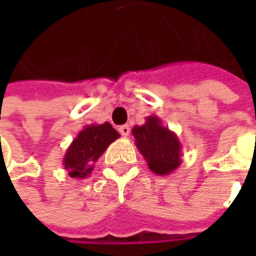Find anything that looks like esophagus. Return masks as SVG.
Listing matches in <instances>:
<instances>
[{"instance_id":"obj_1","label":"esophagus","mask_w":256,"mask_h":256,"mask_svg":"<svg viewBox=\"0 0 256 256\" xmlns=\"http://www.w3.org/2000/svg\"><path fill=\"white\" fill-rule=\"evenodd\" d=\"M118 131H120V134H121L122 136H128V135H130V131H131V128H130L128 125H121V126L118 128Z\"/></svg>"}]
</instances>
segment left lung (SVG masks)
I'll return each instance as SVG.
<instances>
[{
    "label": "left lung",
    "instance_id": "obj_1",
    "mask_svg": "<svg viewBox=\"0 0 256 256\" xmlns=\"http://www.w3.org/2000/svg\"><path fill=\"white\" fill-rule=\"evenodd\" d=\"M135 145L148 168L156 175H170L182 164V145L176 134L164 126L156 115L146 116L144 125L132 128Z\"/></svg>",
    "mask_w": 256,
    "mask_h": 256
}]
</instances>
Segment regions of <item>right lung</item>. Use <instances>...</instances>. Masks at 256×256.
I'll list each match as a JSON object with an SVG mask.
<instances>
[{"label":"right lung","instance_id":"add662e5","mask_svg":"<svg viewBox=\"0 0 256 256\" xmlns=\"http://www.w3.org/2000/svg\"><path fill=\"white\" fill-rule=\"evenodd\" d=\"M118 138L120 134L110 122L85 125L65 152L62 158L64 170L74 180L88 178L92 174L94 162Z\"/></svg>","mask_w":256,"mask_h":256}]
</instances>
